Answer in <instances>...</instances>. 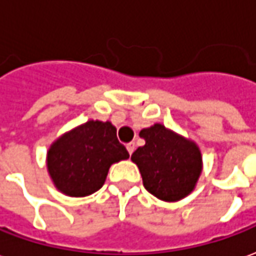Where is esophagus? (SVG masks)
Instances as JSON below:
<instances>
[{
  "label": "esophagus",
  "mask_w": 256,
  "mask_h": 256,
  "mask_svg": "<svg viewBox=\"0 0 256 256\" xmlns=\"http://www.w3.org/2000/svg\"><path fill=\"white\" fill-rule=\"evenodd\" d=\"M126 148H128V154L132 155V154L134 152V150H136V142H134V141H132V142H128V146H126Z\"/></svg>",
  "instance_id": "34e87169"
}]
</instances>
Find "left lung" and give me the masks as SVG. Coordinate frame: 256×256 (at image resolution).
<instances>
[{
  "label": "left lung",
  "instance_id": "8db88e82",
  "mask_svg": "<svg viewBox=\"0 0 256 256\" xmlns=\"http://www.w3.org/2000/svg\"><path fill=\"white\" fill-rule=\"evenodd\" d=\"M140 137L146 144L134 151L132 160L140 169L146 190L162 201L188 196L201 173L198 146L158 123L142 128Z\"/></svg>",
  "mask_w": 256,
  "mask_h": 256
}]
</instances>
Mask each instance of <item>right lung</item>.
I'll list each match as a JSON object with an SVG mask.
<instances>
[{
	"instance_id": "right-lung-1",
	"label": "right lung",
	"mask_w": 256,
	"mask_h": 256,
	"mask_svg": "<svg viewBox=\"0 0 256 256\" xmlns=\"http://www.w3.org/2000/svg\"><path fill=\"white\" fill-rule=\"evenodd\" d=\"M110 122L90 120L54 142L48 151V172L56 188L70 196H90L104 186L110 166L128 159Z\"/></svg>"
}]
</instances>
